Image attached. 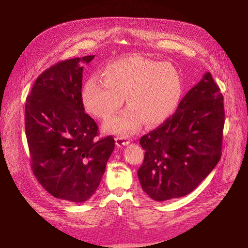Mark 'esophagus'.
<instances>
[{"label":"esophagus","mask_w":248,"mask_h":248,"mask_svg":"<svg viewBox=\"0 0 248 248\" xmlns=\"http://www.w3.org/2000/svg\"><path fill=\"white\" fill-rule=\"evenodd\" d=\"M115 144H116L117 147L126 146V145L129 144V140L124 136H119V137L115 138Z\"/></svg>","instance_id":"1"}]
</instances>
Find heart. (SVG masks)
Masks as SVG:
<instances>
[{
    "instance_id": "1",
    "label": "heart",
    "mask_w": 248,
    "mask_h": 248,
    "mask_svg": "<svg viewBox=\"0 0 248 248\" xmlns=\"http://www.w3.org/2000/svg\"><path fill=\"white\" fill-rule=\"evenodd\" d=\"M101 75L102 80L93 77L83 87L87 111L108 120L122 108L124 97L129 107L104 124L108 133L133 134L144 122L149 126L161 124L179 106L182 84L171 63L132 55L108 64Z\"/></svg>"
}]
</instances>
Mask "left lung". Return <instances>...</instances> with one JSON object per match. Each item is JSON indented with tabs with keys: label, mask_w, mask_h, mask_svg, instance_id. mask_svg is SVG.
<instances>
[{
	"label": "left lung",
	"mask_w": 248,
	"mask_h": 248,
	"mask_svg": "<svg viewBox=\"0 0 248 248\" xmlns=\"http://www.w3.org/2000/svg\"><path fill=\"white\" fill-rule=\"evenodd\" d=\"M224 115L223 95L207 72L171 117L140 138L146 152L138 177L152 199L186 196L210 174L222 154Z\"/></svg>",
	"instance_id": "1"
}]
</instances>
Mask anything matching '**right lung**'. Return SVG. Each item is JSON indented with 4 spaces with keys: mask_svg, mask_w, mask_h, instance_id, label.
I'll return each instance as SVG.
<instances>
[{
    "mask_svg": "<svg viewBox=\"0 0 248 248\" xmlns=\"http://www.w3.org/2000/svg\"><path fill=\"white\" fill-rule=\"evenodd\" d=\"M60 61L38 76L26 98L25 129L32 171L55 198L75 203L96 191L114 150L111 136L97 139L98 126L85 113L79 62Z\"/></svg>",
    "mask_w": 248,
    "mask_h": 248,
    "instance_id": "1",
    "label": "right lung"
}]
</instances>
